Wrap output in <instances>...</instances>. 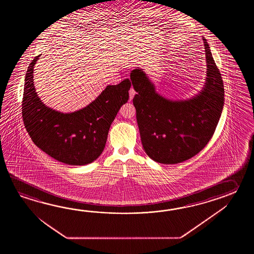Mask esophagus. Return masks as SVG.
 <instances>
[{
    "mask_svg": "<svg viewBox=\"0 0 254 254\" xmlns=\"http://www.w3.org/2000/svg\"><path fill=\"white\" fill-rule=\"evenodd\" d=\"M129 101H131L132 99H133V97H134L135 93H136V92H135L134 89L133 88H130V90H129Z\"/></svg>",
    "mask_w": 254,
    "mask_h": 254,
    "instance_id": "obj_1",
    "label": "esophagus"
}]
</instances>
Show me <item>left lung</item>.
<instances>
[{
    "label": "left lung",
    "mask_w": 254,
    "mask_h": 254,
    "mask_svg": "<svg viewBox=\"0 0 254 254\" xmlns=\"http://www.w3.org/2000/svg\"><path fill=\"white\" fill-rule=\"evenodd\" d=\"M203 42L205 82L200 92L190 99L163 97L141 68L130 71L137 92L132 102L141 143L154 162L175 164L189 160L205 147L215 131L224 104V89L211 49L205 39Z\"/></svg>",
    "instance_id": "1"
}]
</instances>
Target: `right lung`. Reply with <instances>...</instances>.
Listing matches in <instances>:
<instances>
[{"instance_id":"obj_1","label":"right lung","mask_w":254,"mask_h":254,"mask_svg":"<svg viewBox=\"0 0 254 254\" xmlns=\"http://www.w3.org/2000/svg\"><path fill=\"white\" fill-rule=\"evenodd\" d=\"M36 56L28 67L22 118L35 145L58 162L68 165H86L103 152L109 129L122 105L128 102L130 81L108 85L84 108L61 113L43 103L33 83Z\"/></svg>"}]
</instances>
